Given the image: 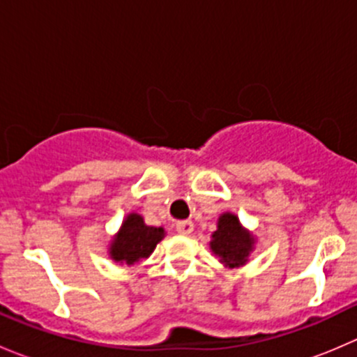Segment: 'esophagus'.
Segmentation results:
<instances>
[{
  "label": "esophagus",
  "instance_id": "34e87169",
  "mask_svg": "<svg viewBox=\"0 0 357 357\" xmlns=\"http://www.w3.org/2000/svg\"><path fill=\"white\" fill-rule=\"evenodd\" d=\"M176 231L181 233V235H192L193 222L192 221H178L176 222Z\"/></svg>",
  "mask_w": 357,
  "mask_h": 357
}]
</instances>
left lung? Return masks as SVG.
Listing matches in <instances>:
<instances>
[{
  "label": "left lung",
  "mask_w": 357,
  "mask_h": 357,
  "mask_svg": "<svg viewBox=\"0 0 357 357\" xmlns=\"http://www.w3.org/2000/svg\"><path fill=\"white\" fill-rule=\"evenodd\" d=\"M257 238L240 222L233 212H222L218 219V229L211 236V252L225 268H240L247 264Z\"/></svg>",
  "instance_id": "1"
}]
</instances>
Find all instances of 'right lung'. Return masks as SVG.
I'll list each match as a JSON object with an SVG mask.
<instances>
[{
	"label": "right lung",
	"mask_w": 357,
	"mask_h": 357,
	"mask_svg": "<svg viewBox=\"0 0 357 357\" xmlns=\"http://www.w3.org/2000/svg\"><path fill=\"white\" fill-rule=\"evenodd\" d=\"M164 236V228L145 225L143 215H139L138 212H129L119 231L112 236L109 257L119 264L132 266L143 259H149Z\"/></svg>",
	"instance_id": "add662e5"
}]
</instances>
